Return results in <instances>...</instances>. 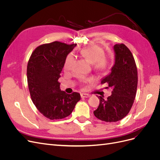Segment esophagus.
Wrapping results in <instances>:
<instances>
[{
	"label": "esophagus",
	"mask_w": 160,
	"mask_h": 160,
	"mask_svg": "<svg viewBox=\"0 0 160 160\" xmlns=\"http://www.w3.org/2000/svg\"><path fill=\"white\" fill-rule=\"evenodd\" d=\"M81 97L82 98H88L90 97V95L83 93H81Z\"/></svg>",
	"instance_id": "34e87169"
}]
</instances>
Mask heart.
Here are the masks:
<instances>
[{
    "label": "heart",
    "instance_id": "b5f03b06",
    "mask_svg": "<svg viewBox=\"0 0 160 160\" xmlns=\"http://www.w3.org/2000/svg\"><path fill=\"white\" fill-rule=\"evenodd\" d=\"M80 54L92 64L93 69L96 71L106 69L109 65V59L105 54L102 47L98 45H91L81 49ZM75 63V59L72 55L67 56L64 63V70L70 71Z\"/></svg>",
    "mask_w": 160,
    "mask_h": 160
}]
</instances>
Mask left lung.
<instances>
[{"label":"left lung","instance_id":"8db88e82","mask_svg":"<svg viewBox=\"0 0 160 160\" xmlns=\"http://www.w3.org/2000/svg\"><path fill=\"white\" fill-rule=\"evenodd\" d=\"M115 64L109 75L101 83L112 88L111 95L104 99L98 96L99 105L93 111L97 118L106 122H115L122 119L132 109L136 95L138 70L132 52L123 43L116 44Z\"/></svg>","mask_w":160,"mask_h":160}]
</instances>
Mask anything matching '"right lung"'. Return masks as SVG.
<instances>
[{"instance_id": "1", "label": "right lung", "mask_w": 160, "mask_h": 160, "mask_svg": "<svg viewBox=\"0 0 160 160\" xmlns=\"http://www.w3.org/2000/svg\"><path fill=\"white\" fill-rule=\"evenodd\" d=\"M76 44L59 41L46 43L33 51L28 61V87L32 102L39 112L49 119L69 116L81 99L79 93L67 94L58 81L67 55Z\"/></svg>"}]
</instances>
